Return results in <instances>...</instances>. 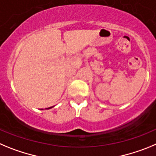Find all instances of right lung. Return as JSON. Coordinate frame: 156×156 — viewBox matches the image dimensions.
<instances>
[{"label":"right lung","mask_w":156,"mask_h":156,"mask_svg":"<svg viewBox=\"0 0 156 156\" xmlns=\"http://www.w3.org/2000/svg\"><path fill=\"white\" fill-rule=\"evenodd\" d=\"M50 108H52V107H49V108H47V109H50Z\"/></svg>","instance_id":"right-lung-1"}]
</instances>
